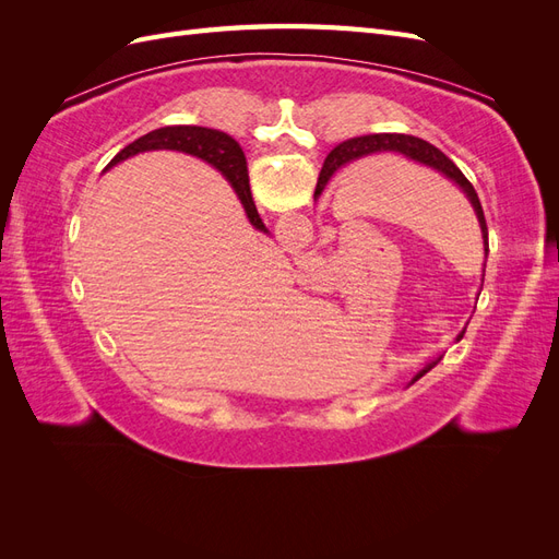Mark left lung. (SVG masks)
<instances>
[{
	"label": "left lung",
	"instance_id": "8db88e82",
	"mask_svg": "<svg viewBox=\"0 0 559 559\" xmlns=\"http://www.w3.org/2000/svg\"><path fill=\"white\" fill-rule=\"evenodd\" d=\"M378 151H396V154L411 158L419 165H427L431 167V170H436L438 175H443L445 179H450L456 189H460L466 200L471 202L473 212H476V218L480 224V233H483V249H485V259H487V251H489V245H487V224H485V214H483V207H480V200H478V193L476 189H473L471 181L462 175L460 167H456L441 148H436L433 144L419 140V138H413V134H401V132H380V134H366V138H354V140H347L343 144H337L324 167H321V175H319V181H317V189H314V200L324 193L326 183L331 181V177L341 170V167H345L347 163H354L359 160L364 156H370V154H378ZM443 359V354H438L436 359H431L425 368L417 370V376L413 378L419 380L421 376L427 373V370H431L438 361Z\"/></svg>",
	"mask_w": 559,
	"mask_h": 559
}]
</instances>
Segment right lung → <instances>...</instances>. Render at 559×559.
I'll list each match as a JSON object with an SVG mask.
<instances>
[{
  "label": "right lung",
  "instance_id": "add662e5",
  "mask_svg": "<svg viewBox=\"0 0 559 559\" xmlns=\"http://www.w3.org/2000/svg\"><path fill=\"white\" fill-rule=\"evenodd\" d=\"M163 148L165 151H181V154L195 156L200 160L210 163L212 167H216V170L230 181L235 195H238V200L242 202L249 224L261 233H267L263 218L259 216L257 205H253L251 191H249L247 158L242 154V148L230 138V134H226L222 130L200 128V126H167V128L151 130L148 134H144V138L134 140L132 144L118 151L114 160L107 165V170L118 163L138 156V154H146V151H163Z\"/></svg>",
  "mask_w": 559,
  "mask_h": 559
}]
</instances>
